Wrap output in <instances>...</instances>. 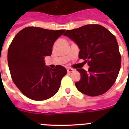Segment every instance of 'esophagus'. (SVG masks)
<instances>
[{
    "label": "esophagus",
    "mask_w": 129,
    "mask_h": 129,
    "mask_svg": "<svg viewBox=\"0 0 129 129\" xmlns=\"http://www.w3.org/2000/svg\"><path fill=\"white\" fill-rule=\"evenodd\" d=\"M74 70L73 68H69L67 69V72H68V73H71L72 72H74Z\"/></svg>",
    "instance_id": "1"
}]
</instances>
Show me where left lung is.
<instances>
[{"label":"left lung","instance_id":"1","mask_svg":"<svg viewBox=\"0 0 129 129\" xmlns=\"http://www.w3.org/2000/svg\"><path fill=\"white\" fill-rule=\"evenodd\" d=\"M63 35L77 43L79 58L88 62V71L77 69L81 75L77 89L90 96L102 95L114 84L121 66V55L115 36L102 25L92 24L67 30Z\"/></svg>","mask_w":129,"mask_h":129}]
</instances>
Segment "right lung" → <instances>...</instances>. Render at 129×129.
I'll list each match as a JSON object with an SVG mask.
<instances>
[{
    "mask_svg": "<svg viewBox=\"0 0 129 129\" xmlns=\"http://www.w3.org/2000/svg\"><path fill=\"white\" fill-rule=\"evenodd\" d=\"M64 31L28 27L19 31L11 42L8 49L11 78L27 98L45 100L59 90L66 69L59 65L49 68L44 58L51 55L53 43Z\"/></svg>",
    "mask_w": 129,
    "mask_h": 129,
    "instance_id": "right-lung-1",
    "label": "right lung"
}]
</instances>
